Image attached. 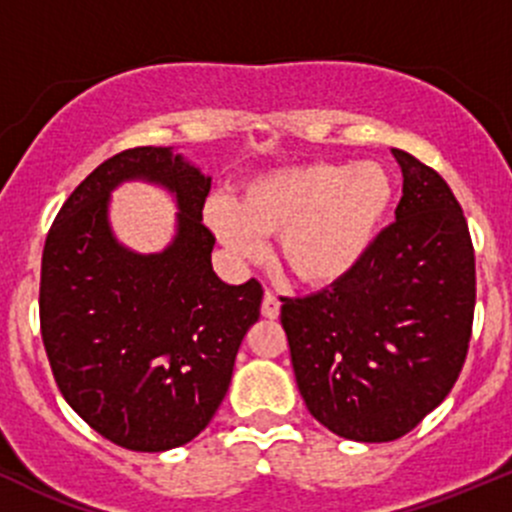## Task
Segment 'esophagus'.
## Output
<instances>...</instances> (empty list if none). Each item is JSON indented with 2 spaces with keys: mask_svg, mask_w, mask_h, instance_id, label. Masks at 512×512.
<instances>
[{
  "mask_svg": "<svg viewBox=\"0 0 512 512\" xmlns=\"http://www.w3.org/2000/svg\"><path fill=\"white\" fill-rule=\"evenodd\" d=\"M261 313H263V318H268V320H276L278 315H281V300H278L271 291H266V295H263Z\"/></svg>",
  "mask_w": 512,
  "mask_h": 512,
  "instance_id": "34e87169",
  "label": "esophagus"
}]
</instances>
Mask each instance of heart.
<instances>
[{
    "label": "heart",
    "instance_id": "b5f03b06",
    "mask_svg": "<svg viewBox=\"0 0 512 512\" xmlns=\"http://www.w3.org/2000/svg\"><path fill=\"white\" fill-rule=\"evenodd\" d=\"M394 204V182L379 162L281 167L251 179L239 199L214 197L207 221L221 244L254 258L276 236L278 258L305 286H333L365 256Z\"/></svg>",
    "mask_w": 512,
    "mask_h": 512
}]
</instances>
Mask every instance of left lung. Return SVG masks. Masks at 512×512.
Here are the masks:
<instances>
[{"mask_svg":"<svg viewBox=\"0 0 512 512\" xmlns=\"http://www.w3.org/2000/svg\"><path fill=\"white\" fill-rule=\"evenodd\" d=\"M397 221L347 278L281 298L308 412L342 439L382 444L434 412L461 374L476 308V256L461 204L436 170L392 150Z\"/></svg>","mask_w":512,"mask_h":512,"instance_id":"1","label":"left lung"}]
</instances>
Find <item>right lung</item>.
<instances>
[{"instance_id": "obj_1", "label": "right lung", "mask_w": 512, "mask_h": 512, "mask_svg": "<svg viewBox=\"0 0 512 512\" xmlns=\"http://www.w3.org/2000/svg\"><path fill=\"white\" fill-rule=\"evenodd\" d=\"M142 178L178 199V234L160 255L112 236L109 192ZM212 177L172 147H133L98 165L56 214L41 258L39 315L63 399L91 429L130 451H167L212 421L236 352L261 315L256 278L214 273L202 209Z\"/></svg>"}]
</instances>
